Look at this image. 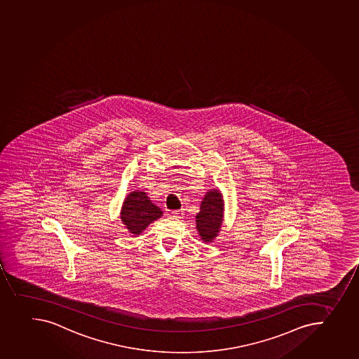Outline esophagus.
Instances as JSON below:
<instances>
[{"instance_id": "obj_1", "label": "esophagus", "mask_w": 359, "mask_h": 359, "mask_svg": "<svg viewBox=\"0 0 359 359\" xmlns=\"http://www.w3.org/2000/svg\"><path fill=\"white\" fill-rule=\"evenodd\" d=\"M172 216H173L175 219H182V217H184V212H182V210H175V212H172Z\"/></svg>"}]
</instances>
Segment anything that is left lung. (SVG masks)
<instances>
[{"label": "left lung", "mask_w": 359, "mask_h": 359, "mask_svg": "<svg viewBox=\"0 0 359 359\" xmlns=\"http://www.w3.org/2000/svg\"><path fill=\"white\" fill-rule=\"evenodd\" d=\"M223 198L219 189H212L205 195L196 215V229L205 243L212 242L219 235L223 222Z\"/></svg>", "instance_id": "left-lung-1"}]
</instances>
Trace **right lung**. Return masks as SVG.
Here are the masks:
<instances>
[{"label":"right lung","instance_id":"1","mask_svg":"<svg viewBox=\"0 0 359 359\" xmlns=\"http://www.w3.org/2000/svg\"><path fill=\"white\" fill-rule=\"evenodd\" d=\"M163 215L161 208L154 205L144 191H131L124 200L121 219L133 237L140 235L150 223Z\"/></svg>","mask_w":359,"mask_h":359}]
</instances>
